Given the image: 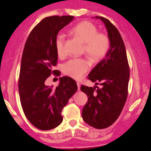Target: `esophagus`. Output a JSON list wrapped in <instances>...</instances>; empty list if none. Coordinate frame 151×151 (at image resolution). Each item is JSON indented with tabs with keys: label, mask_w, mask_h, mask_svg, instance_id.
Wrapping results in <instances>:
<instances>
[{
	"label": "esophagus",
	"mask_w": 151,
	"mask_h": 151,
	"mask_svg": "<svg viewBox=\"0 0 151 151\" xmlns=\"http://www.w3.org/2000/svg\"><path fill=\"white\" fill-rule=\"evenodd\" d=\"M76 85H77L78 91H80V89H81V85H80V83H78V82H77V83H76Z\"/></svg>",
	"instance_id": "obj_1"
}]
</instances>
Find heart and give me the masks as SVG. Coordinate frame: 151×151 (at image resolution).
<instances>
[{"mask_svg":"<svg viewBox=\"0 0 151 151\" xmlns=\"http://www.w3.org/2000/svg\"><path fill=\"white\" fill-rule=\"evenodd\" d=\"M70 33L84 43L85 52L92 61L98 62L102 59L109 51V37L104 34L98 33L96 26L91 22H80L70 29ZM64 44V35L59 33L55 37V47L60 58L65 55ZM89 68V62L85 59H72L64 65V73L75 79L81 78Z\"/></svg>","mask_w":151,"mask_h":151,"instance_id":"heart-1","label":"heart"}]
</instances>
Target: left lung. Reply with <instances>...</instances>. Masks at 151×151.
<instances>
[{"mask_svg":"<svg viewBox=\"0 0 151 151\" xmlns=\"http://www.w3.org/2000/svg\"><path fill=\"white\" fill-rule=\"evenodd\" d=\"M104 24L110 47L105 58L91 70L89 79L100 82L98 88L81 85L88 102L82 111L83 121L96 129L111 125L120 115L127 97L129 68L125 47L119 30L107 19L95 17Z\"/></svg>","mask_w":151,"mask_h":151,"instance_id":"obj_1","label":"left lung"}]
</instances>
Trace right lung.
Here are the masks:
<instances>
[{
	"mask_svg": "<svg viewBox=\"0 0 151 151\" xmlns=\"http://www.w3.org/2000/svg\"><path fill=\"white\" fill-rule=\"evenodd\" d=\"M74 18H45L34 28L24 46L18 84L20 102L26 118L39 129H52L62 122V110L77 91L75 81L68 76L60 77L55 88L45 85L51 74L59 75L53 70L58 61L56 36Z\"/></svg>",
	"mask_w": 151,
	"mask_h": 151,
	"instance_id": "obj_1",
	"label": "right lung"
}]
</instances>
